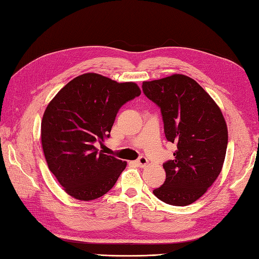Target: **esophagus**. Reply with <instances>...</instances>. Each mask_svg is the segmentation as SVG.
<instances>
[{"instance_id": "1", "label": "esophagus", "mask_w": 259, "mask_h": 259, "mask_svg": "<svg viewBox=\"0 0 259 259\" xmlns=\"http://www.w3.org/2000/svg\"><path fill=\"white\" fill-rule=\"evenodd\" d=\"M136 163H137L138 166L144 167V166L148 164V159L146 157H143V155H141V157H139V159L136 161Z\"/></svg>"}]
</instances>
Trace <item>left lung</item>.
I'll return each mask as SVG.
<instances>
[{"instance_id": "8db88e82", "label": "left lung", "mask_w": 259, "mask_h": 259, "mask_svg": "<svg viewBox=\"0 0 259 259\" xmlns=\"http://www.w3.org/2000/svg\"><path fill=\"white\" fill-rule=\"evenodd\" d=\"M142 90L160 108L166 140L178 147L173 160L163 163L165 181L153 194L170 205H189L220 176L228 139L224 117L211 96L188 76L144 81Z\"/></svg>"}]
</instances>
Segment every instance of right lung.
<instances>
[{
	"instance_id": "1",
	"label": "right lung",
	"mask_w": 259,
	"mask_h": 259,
	"mask_svg": "<svg viewBox=\"0 0 259 259\" xmlns=\"http://www.w3.org/2000/svg\"><path fill=\"white\" fill-rule=\"evenodd\" d=\"M140 94L135 82L88 73L70 80L47 106L41 146L51 172L70 196L96 200L115 185L127 162L94 144L110 137L120 108Z\"/></svg>"
}]
</instances>
